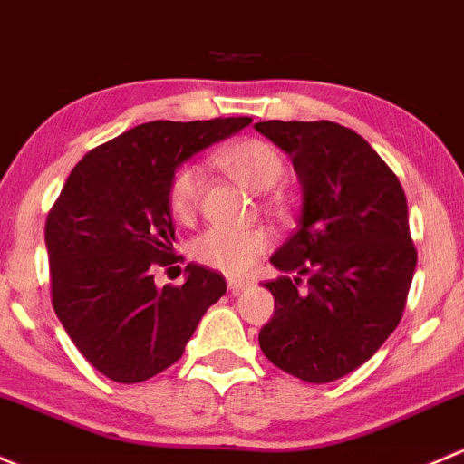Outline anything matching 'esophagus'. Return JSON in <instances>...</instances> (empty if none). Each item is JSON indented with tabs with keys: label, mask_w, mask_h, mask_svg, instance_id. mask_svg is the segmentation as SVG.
Wrapping results in <instances>:
<instances>
[{
	"label": "esophagus",
	"mask_w": 464,
	"mask_h": 464,
	"mask_svg": "<svg viewBox=\"0 0 464 464\" xmlns=\"http://www.w3.org/2000/svg\"><path fill=\"white\" fill-rule=\"evenodd\" d=\"M252 285V279H247V276H227V288L232 290V293H241V290L250 288Z\"/></svg>",
	"instance_id": "obj_1"
}]
</instances>
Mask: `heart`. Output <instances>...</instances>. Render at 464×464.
<instances>
[{"label": "heart", "mask_w": 464, "mask_h": 464, "mask_svg": "<svg viewBox=\"0 0 464 464\" xmlns=\"http://www.w3.org/2000/svg\"><path fill=\"white\" fill-rule=\"evenodd\" d=\"M214 159L234 180L252 192H270L285 171L279 151L259 138L234 140L218 150ZM200 188L203 171L197 162L176 167L167 188V205L174 218L189 221L197 214ZM270 232L261 226H212L194 238L192 256L214 270L243 275L270 247Z\"/></svg>", "instance_id": "obj_1"}]
</instances>
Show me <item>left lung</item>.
I'll return each mask as SVG.
<instances>
[{
	"label": "left lung",
	"instance_id": "8db88e82",
	"mask_svg": "<svg viewBox=\"0 0 464 464\" xmlns=\"http://www.w3.org/2000/svg\"><path fill=\"white\" fill-rule=\"evenodd\" d=\"M255 129L293 159L302 183L297 230L270 256L275 317L264 355L313 384L375 355L404 313L418 264L398 176L360 133L331 121H267ZM306 284H303V279Z\"/></svg>",
	"mask_w": 464,
	"mask_h": 464
}]
</instances>
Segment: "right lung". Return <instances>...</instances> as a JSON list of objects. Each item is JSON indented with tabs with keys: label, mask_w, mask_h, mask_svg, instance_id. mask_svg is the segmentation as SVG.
<instances>
[{
	"label": "right lung",
	"mask_w": 464,
	"mask_h": 464,
	"mask_svg": "<svg viewBox=\"0 0 464 464\" xmlns=\"http://www.w3.org/2000/svg\"><path fill=\"white\" fill-rule=\"evenodd\" d=\"M252 118L154 121L91 150L46 217L51 297L91 366L122 384L180 360L205 310L226 295L221 272L185 267L183 285L154 284L174 255L167 188L176 167Z\"/></svg>",
	"instance_id": "right-lung-1"
}]
</instances>
